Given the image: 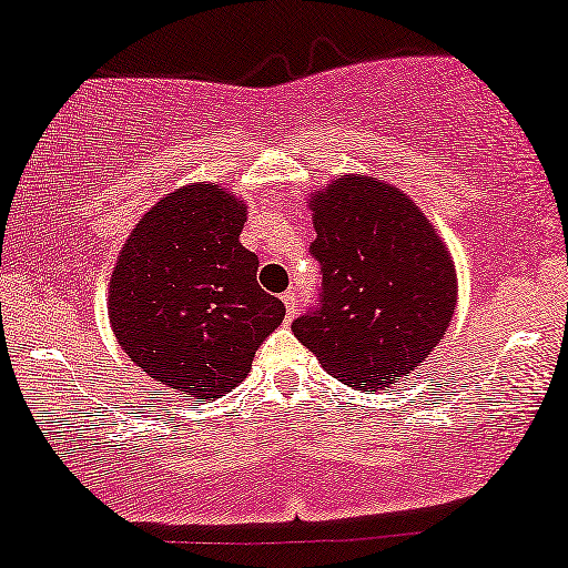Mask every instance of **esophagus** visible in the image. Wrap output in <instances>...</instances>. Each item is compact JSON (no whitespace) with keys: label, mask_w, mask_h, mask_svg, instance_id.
I'll use <instances>...</instances> for the list:
<instances>
[{"label":"esophagus","mask_w":568,"mask_h":568,"mask_svg":"<svg viewBox=\"0 0 568 568\" xmlns=\"http://www.w3.org/2000/svg\"><path fill=\"white\" fill-rule=\"evenodd\" d=\"M283 304H285V314H288V320H293L298 314V296L296 291H285L283 293Z\"/></svg>","instance_id":"34e87169"}]
</instances>
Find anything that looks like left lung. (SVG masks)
I'll return each mask as SVG.
<instances>
[{
    "label": "left lung",
    "instance_id": "8db88e82",
    "mask_svg": "<svg viewBox=\"0 0 568 568\" xmlns=\"http://www.w3.org/2000/svg\"><path fill=\"white\" fill-rule=\"evenodd\" d=\"M310 209L323 285L293 336L341 384L384 392L418 371L453 323V256L409 195L375 176H338Z\"/></svg>",
    "mask_w": 568,
    "mask_h": 568
}]
</instances>
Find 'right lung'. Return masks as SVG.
I'll use <instances>...</instances> for the list:
<instances>
[{"label":"right lung","mask_w":568,"mask_h":568,"mask_svg":"<svg viewBox=\"0 0 568 568\" xmlns=\"http://www.w3.org/2000/svg\"><path fill=\"white\" fill-rule=\"evenodd\" d=\"M243 224L241 197L184 184L142 216L113 266L108 317L119 344L150 378L197 399L241 384L285 317L256 283Z\"/></svg>","instance_id":"1"}]
</instances>
